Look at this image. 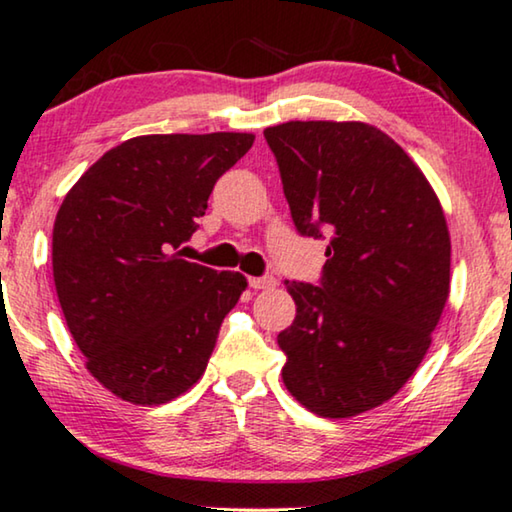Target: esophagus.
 <instances>
[{
    "label": "esophagus",
    "mask_w": 512,
    "mask_h": 512,
    "mask_svg": "<svg viewBox=\"0 0 512 512\" xmlns=\"http://www.w3.org/2000/svg\"><path fill=\"white\" fill-rule=\"evenodd\" d=\"M249 286L254 288V291H268V288L277 286V279L274 277H251Z\"/></svg>",
    "instance_id": "esophagus-1"
}]
</instances>
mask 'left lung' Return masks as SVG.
<instances>
[{"mask_svg":"<svg viewBox=\"0 0 512 512\" xmlns=\"http://www.w3.org/2000/svg\"><path fill=\"white\" fill-rule=\"evenodd\" d=\"M302 235H330L321 286L286 281L298 307L279 332L286 390L321 418L395 397L432 344L450 293L439 196L388 133L365 122L263 131Z\"/></svg>","mask_w":512,"mask_h":512,"instance_id":"obj_1","label":"left lung"}]
</instances>
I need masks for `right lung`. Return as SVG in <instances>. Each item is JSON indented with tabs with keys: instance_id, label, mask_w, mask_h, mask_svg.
Returning a JSON list of instances; mask_svg holds the SVG:
<instances>
[{
	"instance_id": "obj_1",
	"label": "right lung",
	"mask_w": 512,
	"mask_h": 512,
	"mask_svg": "<svg viewBox=\"0 0 512 512\" xmlns=\"http://www.w3.org/2000/svg\"><path fill=\"white\" fill-rule=\"evenodd\" d=\"M254 133H152L108 150L59 205L53 277L85 367L124 402L159 406L201 379L240 272L182 258L214 182Z\"/></svg>"
}]
</instances>
